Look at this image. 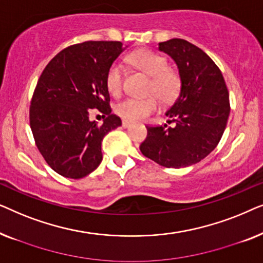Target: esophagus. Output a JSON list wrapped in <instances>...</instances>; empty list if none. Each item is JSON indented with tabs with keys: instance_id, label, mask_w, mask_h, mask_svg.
I'll use <instances>...</instances> for the list:
<instances>
[{
	"instance_id": "34e87169",
	"label": "esophagus",
	"mask_w": 263,
	"mask_h": 263,
	"mask_svg": "<svg viewBox=\"0 0 263 263\" xmlns=\"http://www.w3.org/2000/svg\"><path fill=\"white\" fill-rule=\"evenodd\" d=\"M122 125H123L124 128L128 127V125H130V121H128V120H122Z\"/></svg>"
}]
</instances>
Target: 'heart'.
<instances>
[{"label": "heart", "instance_id": "1", "mask_svg": "<svg viewBox=\"0 0 263 263\" xmlns=\"http://www.w3.org/2000/svg\"><path fill=\"white\" fill-rule=\"evenodd\" d=\"M128 61L133 66L145 71L152 77L148 87V96L146 98H125L115 106L118 116L128 121H141L152 115L159 107V99L163 102H171L177 97L181 87L178 75L168 69V62L164 56L149 50H138L128 56ZM106 87L114 96H118L123 87V66L120 62L111 64L106 73ZM154 94H157L154 96Z\"/></svg>", "mask_w": 263, "mask_h": 263}]
</instances>
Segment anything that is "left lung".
Masks as SVG:
<instances>
[{
    "instance_id": "obj_1",
    "label": "left lung",
    "mask_w": 263,
    "mask_h": 263,
    "mask_svg": "<svg viewBox=\"0 0 263 263\" xmlns=\"http://www.w3.org/2000/svg\"><path fill=\"white\" fill-rule=\"evenodd\" d=\"M159 50L177 64L181 91L166 116L175 127L146 125L142 154L165 167L199 163L220 141L230 115L229 91L213 60L184 39L159 43Z\"/></svg>"
}]
</instances>
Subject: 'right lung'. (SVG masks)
Wrapping results in <instances>:
<instances>
[{"label": "right lung", "mask_w": 263, "mask_h": 263, "mask_svg": "<svg viewBox=\"0 0 263 263\" xmlns=\"http://www.w3.org/2000/svg\"><path fill=\"white\" fill-rule=\"evenodd\" d=\"M123 51L121 42H84L63 49L44 68L30 106L35 145L53 171L79 179L102 161L103 138L122 124L111 114L106 73ZM97 108L103 125L89 121Z\"/></svg>", "instance_id": "1"}]
</instances>
